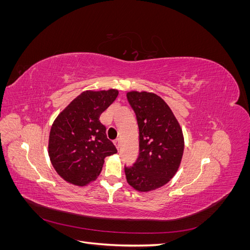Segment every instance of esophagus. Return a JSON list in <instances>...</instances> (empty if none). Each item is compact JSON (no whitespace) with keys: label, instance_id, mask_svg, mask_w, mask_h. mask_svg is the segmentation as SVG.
<instances>
[{"label":"esophagus","instance_id":"obj_1","mask_svg":"<svg viewBox=\"0 0 250 250\" xmlns=\"http://www.w3.org/2000/svg\"><path fill=\"white\" fill-rule=\"evenodd\" d=\"M115 145H116L117 149L120 150V149H121V141H120V140H117V141L115 142Z\"/></svg>","mask_w":250,"mask_h":250}]
</instances>
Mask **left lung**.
Returning <instances> with one entry per match:
<instances>
[{
    "label": "left lung",
    "mask_w": 250,
    "mask_h": 250,
    "mask_svg": "<svg viewBox=\"0 0 250 250\" xmlns=\"http://www.w3.org/2000/svg\"><path fill=\"white\" fill-rule=\"evenodd\" d=\"M137 116L139 156L125 166L126 179L135 190L148 192L163 187L176 173L184 153L183 130L161 97L147 92L127 93Z\"/></svg>",
    "instance_id": "1"
}]
</instances>
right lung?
<instances>
[{
	"instance_id": "1",
	"label": "right lung",
	"mask_w": 250,
	"mask_h": 250,
	"mask_svg": "<svg viewBox=\"0 0 250 250\" xmlns=\"http://www.w3.org/2000/svg\"><path fill=\"white\" fill-rule=\"evenodd\" d=\"M118 93L117 89L83 92L53 123L49 156L56 172L67 183L87 185L102 171L104 158L117 153L99 118Z\"/></svg>"
}]
</instances>
